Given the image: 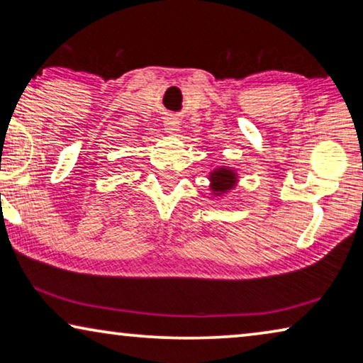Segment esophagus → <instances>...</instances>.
I'll use <instances>...</instances> for the list:
<instances>
[{
  "label": "esophagus",
  "instance_id": "esophagus-1",
  "mask_svg": "<svg viewBox=\"0 0 363 363\" xmlns=\"http://www.w3.org/2000/svg\"><path fill=\"white\" fill-rule=\"evenodd\" d=\"M165 130L168 133H177L178 130H180V123H178L177 118H173V117L167 118V121H165Z\"/></svg>",
  "mask_w": 363,
  "mask_h": 363
}]
</instances>
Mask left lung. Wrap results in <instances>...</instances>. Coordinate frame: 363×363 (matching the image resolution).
Masks as SVG:
<instances>
[{"mask_svg":"<svg viewBox=\"0 0 363 363\" xmlns=\"http://www.w3.org/2000/svg\"><path fill=\"white\" fill-rule=\"evenodd\" d=\"M210 182H211L210 188H211L213 195L220 196V195H223V193L230 191L235 188L238 177H236L235 170H231V168L218 167L210 173Z\"/></svg>","mask_w":363,"mask_h":363,"instance_id":"obj_1","label":"left lung"}]
</instances>
